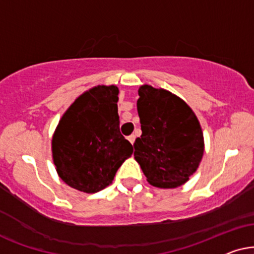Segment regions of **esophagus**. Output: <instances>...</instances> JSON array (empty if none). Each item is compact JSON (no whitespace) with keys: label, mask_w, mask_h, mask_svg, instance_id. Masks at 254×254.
I'll use <instances>...</instances> for the list:
<instances>
[{"label":"esophagus","mask_w":254,"mask_h":254,"mask_svg":"<svg viewBox=\"0 0 254 254\" xmlns=\"http://www.w3.org/2000/svg\"><path fill=\"white\" fill-rule=\"evenodd\" d=\"M134 139H136V136H134V134H130V136L127 137V140H129L131 144L134 143Z\"/></svg>","instance_id":"esophagus-1"}]
</instances>
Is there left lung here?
<instances>
[{
	"label": "left lung",
	"mask_w": 254,
	"mask_h": 254,
	"mask_svg": "<svg viewBox=\"0 0 254 254\" xmlns=\"http://www.w3.org/2000/svg\"><path fill=\"white\" fill-rule=\"evenodd\" d=\"M137 110L141 136L134 141V159L150 185L175 188L195 173L204 152L200 122L180 97L162 88L143 84Z\"/></svg>",
	"instance_id": "obj_1"
}]
</instances>
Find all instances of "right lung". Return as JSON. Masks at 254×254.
I'll return each instance as SVG.
<instances>
[{"instance_id": "add662e5", "label": "right lung", "mask_w": 254, "mask_h": 254, "mask_svg": "<svg viewBox=\"0 0 254 254\" xmlns=\"http://www.w3.org/2000/svg\"><path fill=\"white\" fill-rule=\"evenodd\" d=\"M118 87L96 86L77 97L60 118L52 137V158L59 178L83 192H97L113 182L133 147L122 136Z\"/></svg>"}]
</instances>
